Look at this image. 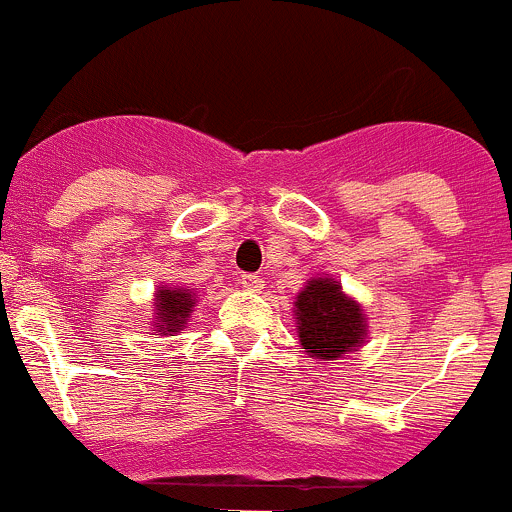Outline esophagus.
<instances>
[{
    "mask_svg": "<svg viewBox=\"0 0 512 512\" xmlns=\"http://www.w3.org/2000/svg\"><path fill=\"white\" fill-rule=\"evenodd\" d=\"M239 286L244 288V291L256 293V291H261V288H263V278L256 276V273H244V276L239 278Z\"/></svg>",
    "mask_w": 512,
    "mask_h": 512,
    "instance_id": "obj_1",
    "label": "esophagus"
}]
</instances>
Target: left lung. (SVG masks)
Listing matches in <instances>:
<instances>
[{"label":"left lung","mask_w":512,"mask_h":512,"mask_svg":"<svg viewBox=\"0 0 512 512\" xmlns=\"http://www.w3.org/2000/svg\"><path fill=\"white\" fill-rule=\"evenodd\" d=\"M293 306L298 341L308 358L338 361L366 343L368 318L363 306L333 276L308 278Z\"/></svg>","instance_id":"8db88e82"}]
</instances>
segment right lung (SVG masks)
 I'll return each instance as SVG.
<instances>
[{"label": "right lung", "instance_id": "1", "mask_svg": "<svg viewBox=\"0 0 512 512\" xmlns=\"http://www.w3.org/2000/svg\"><path fill=\"white\" fill-rule=\"evenodd\" d=\"M154 326L156 336H174L184 331L191 311L196 306V291L189 286H159L154 293Z\"/></svg>", "mask_w": 512, "mask_h": 512}]
</instances>
